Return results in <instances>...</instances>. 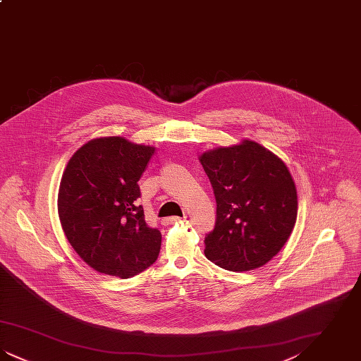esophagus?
Segmentation results:
<instances>
[{
    "label": "esophagus",
    "mask_w": 361,
    "mask_h": 361,
    "mask_svg": "<svg viewBox=\"0 0 361 361\" xmlns=\"http://www.w3.org/2000/svg\"><path fill=\"white\" fill-rule=\"evenodd\" d=\"M184 219H185V218H181V216H171V218L164 219L162 222L165 224H177V222H181V221H184Z\"/></svg>",
    "instance_id": "1"
}]
</instances>
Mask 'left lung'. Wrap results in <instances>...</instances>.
Instances as JSON below:
<instances>
[{
    "label": "left lung",
    "instance_id": "1",
    "mask_svg": "<svg viewBox=\"0 0 361 361\" xmlns=\"http://www.w3.org/2000/svg\"><path fill=\"white\" fill-rule=\"evenodd\" d=\"M214 189L216 222L207 234L206 257L231 272L265 265L290 238L298 195L286 164L257 142L200 155Z\"/></svg>",
    "mask_w": 361,
    "mask_h": 361
}]
</instances>
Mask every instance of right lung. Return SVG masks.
I'll return each mask as SVG.
<instances>
[{
  "label": "right lung",
  "mask_w": 361,
  "mask_h": 361,
  "mask_svg": "<svg viewBox=\"0 0 361 361\" xmlns=\"http://www.w3.org/2000/svg\"><path fill=\"white\" fill-rule=\"evenodd\" d=\"M153 146L121 137H96L80 147L63 172L58 214L65 235L94 271L128 279L154 264L161 233L145 221L137 181Z\"/></svg>",
  "instance_id": "right-lung-1"
}]
</instances>
